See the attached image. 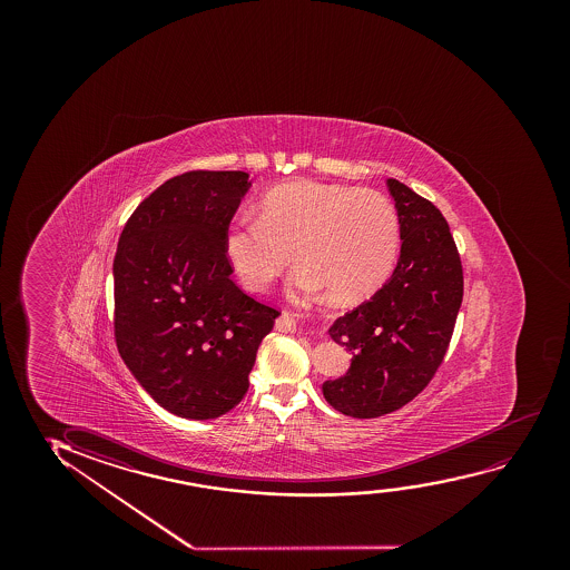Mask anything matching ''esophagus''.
<instances>
[{"label":"esophagus","instance_id":"34e87169","mask_svg":"<svg viewBox=\"0 0 570 570\" xmlns=\"http://www.w3.org/2000/svg\"><path fill=\"white\" fill-rule=\"evenodd\" d=\"M276 328L284 331V333H289V331L296 328V320L289 313H282L281 317L276 320Z\"/></svg>","mask_w":570,"mask_h":570}]
</instances>
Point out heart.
Segmentation results:
<instances>
[{
    "label": "heart",
    "instance_id": "b5f03b06",
    "mask_svg": "<svg viewBox=\"0 0 570 570\" xmlns=\"http://www.w3.org/2000/svg\"><path fill=\"white\" fill-rule=\"evenodd\" d=\"M401 243V222L387 196L370 188L292 180L271 188L258 216L227 224L224 250L250 292H265L296 258V294L327 289L336 304H356L387 281Z\"/></svg>",
    "mask_w": 570,
    "mask_h": 570
}]
</instances>
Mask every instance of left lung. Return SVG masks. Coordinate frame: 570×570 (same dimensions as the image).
Wrapping results in <instances>:
<instances>
[{"label":"left lung","instance_id":"1","mask_svg":"<svg viewBox=\"0 0 570 570\" xmlns=\"http://www.w3.org/2000/svg\"><path fill=\"white\" fill-rule=\"evenodd\" d=\"M401 222V255L390 281L328 328L352 354L351 370L323 383L338 413L375 419L421 393L444 360L463 299V268L434 204L387 180Z\"/></svg>","mask_w":570,"mask_h":570}]
</instances>
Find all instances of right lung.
<instances>
[{
  "mask_svg": "<svg viewBox=\"0 0 570 570\" xmlns=\"http://www.w3.org/2000/svg\"><path fill=\"white\" fill-rule=\"evenodd\" d=\"M247 179L188 171L165 180L118 239V352L154 401L183 419H216L242 401L258 344L281 315L232 281L224 250Z\"/></svg>",
  "mask_w": 570,
  "mask_h": 570,
  "instance_id": "1",
  "label": "right lung"
}]
</instances>
